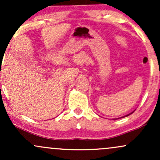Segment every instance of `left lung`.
I'll list each match as a JSON object with an SVG mask.
<instances>
[{"mask_svg": "<svg viewBox=\"0 0 160 160\" xmlns=\"http://www.w3.org/2000/svg\"><path fill=\"white\" fill-rule=\"evenodd\" d=\"M134 111H133V112H134ZM133 112H132V113H128V114H127V115H126V116H124V117H128V116H129L130 114H131V113H133ZM122 117H121V118H122Z\"/></svg>", "mask_w": 160, "mask_h": 160, "instance_id": "1", "label": "left lung"}]
</instances>
